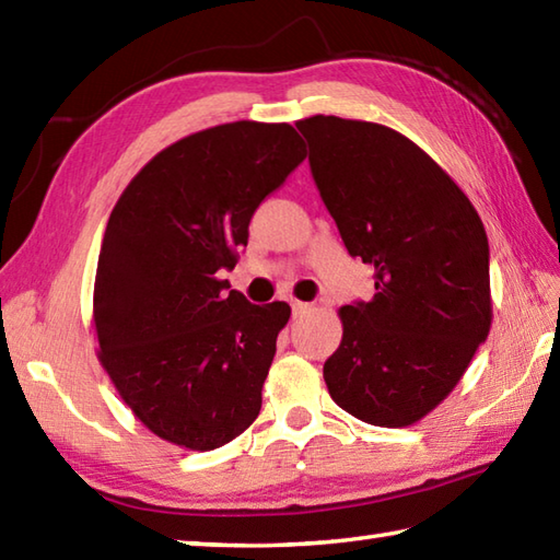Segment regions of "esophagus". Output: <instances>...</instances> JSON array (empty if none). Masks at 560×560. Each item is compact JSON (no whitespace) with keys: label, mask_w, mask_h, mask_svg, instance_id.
<instances>
[{"label":"esophagus","mask_w":560,"mask_h":560,"mask_svg":"<svg viewBox=\"0 0 560 560\" xmlns=\"http://www.w3.org/2000/svg\"><path fill=\"white\" fill-rule=\"evenodd\" d=\"M293 317H303L307 311H311V303H303V301H293Z\"/></svg>","instance_id":"esophagus-1"}]
</instances>
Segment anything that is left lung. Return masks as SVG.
Returning a JSON list of instances; mask_svg holds the SVG:
<instances>
[{"mask_svg":"<svg viewBox=\"0 0 560 560\" xmlns=\"http://www.w3.org/2000/svg\"><path fill=\"white\" fill-rule=\"evenodd\" d=\"M295 127L349 255L375 269L373 299L339 311L327 389L365 423L411 425L455 389L489 337L483 223L452 177L395 129L335 115Z\"/></svg>","mask_w":560,"mask_h":560,"instance_id":"1","label":"left lung"}]
</instances>
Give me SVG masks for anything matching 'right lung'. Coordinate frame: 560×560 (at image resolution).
Instances as JSON below:
<instances>
[{
	"instance_id": "1",
	"label": "right lung",
	"mask_w": 560,
	"mask_h": 560,
	"mask_svg": "<svg viewBox=\"0 0 560 560\" xmlns=\"http://www.w3.org/2000/svg\"><path fill=\"white\" fill-rule=\"evenodd\" d=\"M287 122H229L156 153L110 213L93 327L115 389L151 433L217 450L257 419L291 317L253 305L219 271L247 245L255 209L305 159Z\"/></svg>"
}]
</instances>
